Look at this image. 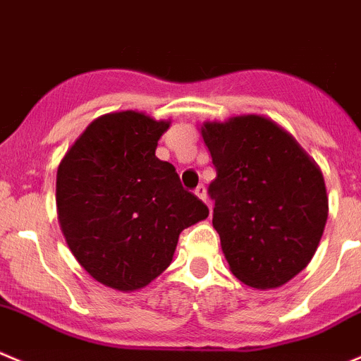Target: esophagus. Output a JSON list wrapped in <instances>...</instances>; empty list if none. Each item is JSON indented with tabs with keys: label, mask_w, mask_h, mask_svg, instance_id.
<instances>
[{
	"label": "esophagus",
	"mask_w": 361,
	"mask_h": 361,
	"mask_svg": "<svg viewBox=\"0 0 361 361\" xmlns=\"http://www.w3.org/2000/svg\"><path fill=\"white\" fill-rule=\"evenodd\" d=\"M195 195H197L200 200H205V198H207V191H205L204 184H198V186L195 188Z\"/></svg>",
	"instance_id": "obj_1"
}]
</instances>
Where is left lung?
Here are the masks:
<instances>
[{"instance_id":"1","label":"left lung","mask_w":361,"mask_h":361,"mask_svg":"<svg viewBox=\"0 0 361 361\" xmlns=\"http://www.w3.org/2000/svg\"><path fill=\"white\" fill-rule=\"evenodd\" d=\"M216 178L212 225L235 278L274 289L308 266L328 219L321 170L300 143L260 115L207 122Z\"/></svg>"}]
</instances>
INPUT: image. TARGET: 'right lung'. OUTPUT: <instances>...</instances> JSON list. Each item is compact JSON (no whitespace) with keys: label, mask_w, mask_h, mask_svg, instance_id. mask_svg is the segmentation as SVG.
Listing matches in <instances>:
<instances>
[{"label":"right lung","mask_w":361,"mask_h":361,"mask_svg":"<svg viewBox=\"0 0 361 361\" xmlns=\"http://www.w3.org/2000/svg\"><path fill=\"white\" fill-rule=\"evenodd\" d=\"M168 122L143 113L94 120L60 163L58 221L78 262L116 290L149 286L171 262L178 235L209 216L156 157Z\"/></svg>","instance_id":"right-lung-1"}]
</instances>
